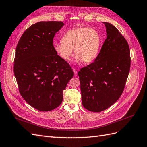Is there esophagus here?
Masks as SVG:
<instances>
[{
	"mask_svg": "<svg viewBox=\"0 0 147 147\" xmlns=\"http://www.w3.org/2000/svg\"><path fill=\"white\" fill-rule=\"evenodd\" d=\"M73 71H74V76H77V74H78V72H77V70L75 69V68H73Z\"/></svg>",
	"mask_w": 147,
	"mask_h": 147,
	"instance_id": "esophagus-1",
	"label": "esophagus"
}]
</instances>
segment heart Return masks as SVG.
I'll return each instance as SVG.
<instances>
[{
    "instance_id": "b5f03b06",
    "label": "heart",
    "mask_w": 147,
    "mask_h": 147,
    "mask_svg": "<svg viewBox=\"0 0 147 147\" xmlns=\"http://www.w3.org/2000/svg\"><path fill=\"white\" fill-rule=\"evenodd\" d=\"M100 45V37L95 29L76 27L67 31L61 42L53 44V49L62 60L68 61L73 55L77 62L90 63L97 57Z\"/></svg>"
}]
</instances>
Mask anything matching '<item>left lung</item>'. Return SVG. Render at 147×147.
Returning <instances> with one entry per match:
<instances>
[{"label": "left lung", "instance_id": "1", "mask_svg": "<svg viewBox=\"0 0 147 147\" xmlns=\"http://www.w3.org/2000/svg\"><path fill=\"white\" fill-rule=\"evenodd\" d=\"M105 25L107 39L94 62L78 72L82 105L100 112L111 107L122 94L131 67L127 40L113 24Z\"/></svg>", "mask_w": 147, "mask_h": 147}]
</instances>
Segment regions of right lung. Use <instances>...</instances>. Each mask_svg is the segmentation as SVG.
Wrapping results in <instances>:
<instances>
[{
  "label": "right lung",
  "mask_w": 147,
  "mask_h": 147,
  "mask_svg": "<svg viewBox=\"0 0 147 147\" xmlns=\"http://www.w3.org/2000/svg\"><path fill=\"white\" fill-rule=\"evenodd\" d=\"M61 22H40L24 32L16 48L14 74L19 92L28 104L49 111L61 103L63 92L74 76L71 67L53 49Z\"/></svg>",
  "instance_id": "obj_1"
}]
</instances>
